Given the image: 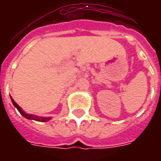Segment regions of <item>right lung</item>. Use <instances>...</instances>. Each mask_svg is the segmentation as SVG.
Wrapping results in <instances>:
<instances>
[{
    "mask_svg": "<svg viewBox=\"0 0 161 161\" xmlns=\"http://www.w3.org/2000/svg\"><path fill=\"white\" fill-rule=\"evenodd\" d=\"M11 100H12L13 104L14 105V107H15L17 109H18V111L20 113V115H22L26 119H29V120H34V121H42V122H45V121H48L51 119V117H39V116H37V115H29V114H26V112H24L22 110V108L19 107V105L16 103L14 100L11 97Z\"/></svg>",
    "mask_w": 161,
    "mask_h": 161,
    "instance_id": "obj_1",
    "label": "right lung"
}]
</instances>
